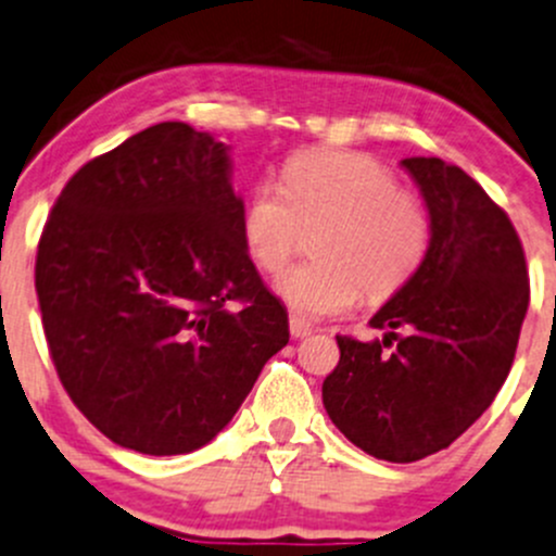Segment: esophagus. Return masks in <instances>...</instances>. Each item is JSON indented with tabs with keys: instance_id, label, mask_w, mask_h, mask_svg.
Instances as JSON below:
<instances>
[{
	"instance_id": "1",
	"label": "esophagus",
	"mask_w": 556,
	"mask_h": 556,
	"mask_svg": "<svg viewBox=\"0 0 556 556\" xmlns=\"http://www.w3.org/2000/svg\"><path fill=\"white\" fill-rule=\"evenodd\" d=\"M312 330L314 327L306 323V319H301V317H290V332H293V338H306V336H312Z\"/></svg>"
}]
</instances>
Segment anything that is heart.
Masks as SVG:
<instances>
[{
    "mask_svg": "<svg viewBox=\"0 0 556 556\" xmlns=\"http://www.w3.org/2000/svg\"><path fill=\"white\" fill-rule=\"evenodd\" d=\"M314 258L277 279V293L303 317H332L359 301L383 303L424 266L431 226L389 167L352 151H308L285 165L282 189L261 184L242 213L255 266L279 274L303 231H317Z\"/></svg>",
    "mask_w": 556,
    "mask_h": 556,
    "instance_id": "heart-1",
    "label": "heart"
}]
</instances>
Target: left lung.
Wrapping results in <instances>:
<instances>
[{
  "label": "left lung",
  "instance_id": "8db88e82",
  "mask_svg": "<svg viewBox=\"0 0 556 556\" xmlns=\"http://www.w3.org/2000/svg\"><path fill=\"white\" fill-rule=\"evenodd\" d=\"M429 213L416 277L372 314L383 341L338 336L323 402L367 455L413 464L453 445L511 370L530 301L522 242L475 178L437 156L402 160Z\"/></svg>",
  "mask_w": 556,
  "mask_h": 556
}]
</instances>
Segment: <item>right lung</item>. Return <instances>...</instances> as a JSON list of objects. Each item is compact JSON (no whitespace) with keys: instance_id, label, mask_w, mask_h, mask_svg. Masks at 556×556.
<instances>
[{"instance_id":"right-lung-1","label":"right lung","mask_w":556,"mask_h":556,"mask_svg":"<svg viewBox=\"0 0 556 556\" xmlns=\"http://www.w3.org/2000/svg\"><path fill=\"white\" fill-rule=\"evenodd\" d=\"M229 151L160 122L87 162L47 218V346L74 405L119 447L207 445L290 341L288 312L244 248Z\"/></svg>"}]
</instances>
